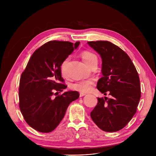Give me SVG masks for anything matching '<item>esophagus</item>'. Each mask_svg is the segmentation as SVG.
<instances>
[{"label": "esophagus", "mask_w": 156, "mask_h": 156, "mask_svg": "<svg viewBox=\"0 0 156 156\" xmlns=\"http://www.w3.org/2000/svg\"><path fill=\"white\" fill-rule=\"evenodd\" d=\"M86 94L85 93H82V92H80V97H83L85 96Z\"/></svg>", "instance_id": "34e87169"}]
</instances>
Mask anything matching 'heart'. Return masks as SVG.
<instances>
[{
  "label": "heart",
  "instance_id": "b5f03b06",
  "mask_svg": "<svg viewBox=\"0 0 156 156\" xmlns=\"http://www.w3.org/2000/svg\"><path fill=\"white\" fill-rule=\"evenodd\" d=\"M81 57L82 59L85 62V63L88 66L91 62H92L94 60L97 59V55L92 52L89 51H84L81 52ZM69 59H66L61 64V72L62 74L65 76L66 75V66L68 62ZM94 83V80L93 79H87V80H80L77 82L73 83L71 85L70 88L73 90L78 91L82 93H86L92 90L93 85Z\"/></svg>",
  "mask_w": 156,
  "mask_h": 156
}]
</instances>
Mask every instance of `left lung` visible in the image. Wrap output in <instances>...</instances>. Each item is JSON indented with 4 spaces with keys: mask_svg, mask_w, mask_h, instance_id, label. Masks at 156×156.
Listing matches in <instances>:
<instances>
[{
    "mask_svg": "<svg viewBox=\"0 0 156 156\" xmlns=\"http://www.w3.org/2000/svg\"><path fill=\"white\" fill-rule=\"evenodd\" d=\"M88 44L99 53L102 60L103 76L97 88L105 95L99 98L90 113L92 119L102 130L117 132L123 128L136 113L141 97L138 72L128 55L109 41H91Z\"/></svg>",
    "mask_w": 156,
    "mask_h": 156,
    "instance_id": "obj_1",
    "label": "left lung"
}]
</instances>
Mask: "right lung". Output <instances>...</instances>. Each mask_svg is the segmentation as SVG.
<instances>
[{"label":"right lung","mask_w":156,"mask_h":156,"mask_svg":"<svg viewBox=\"0 0 156 156\" xmlns=\"http://www.w3.org/2000/svg\"><path fill=\"white\" fill-rule=\"evenodd\" d=\"M79 44L80 42L74 45L49 41L34 52L21 74L20 109L28 125L39 132L53 131L63 119L69 104L79 97L76 91L57 95L67 87L61 76V66Z\"/></svg>","instance_id":"1"}]
</instances>
